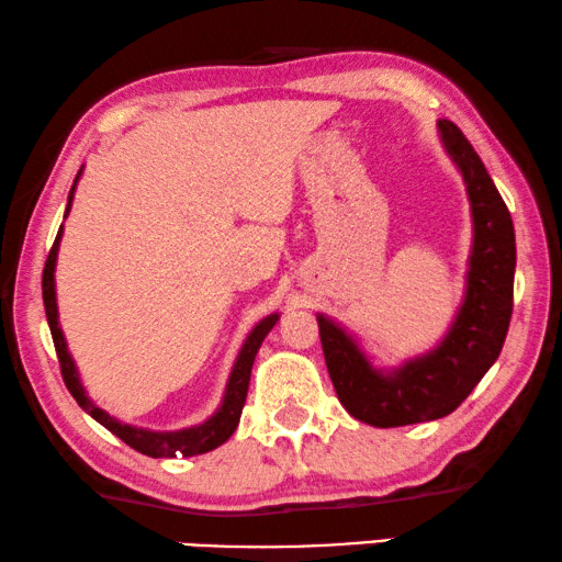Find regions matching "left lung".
I'll list each match as a JSON object with an SVG mask.
<instances>
[{
  "label": "left lung",
  "mask_w": 562,
  "mask_h": 562,
  "mask_svg": "<svg viewBox=\"0 0 562 562\" xmlns=\"http://www.w3.org/2000/svg\"><path fill=\"white\" fill-rule=\"evenodd\" d=\"M437 127L464 177L474 220L464 303L445 340L395 370H378L352 336L318 313L323 356L340 405L382 429L451 415L501 356L514 311L516 234L508 206L464 133L451 121Z\"/></svg>",
  "instance_id": "obj_1"
}]
</instances>
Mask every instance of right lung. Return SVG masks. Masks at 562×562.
I'll list each match as a JSON object with an SVG mask.
<instances>
[{
  "label": "right lung",
  "mask_w": 562,
  "mask_h": 562,
  "mask_svg": "<svg viewBox=\"0 0 562 562\" xmlns=\"http://www.w3.org/2000/svg\"><path fill=\"white\" fill-rule=\"evenodd\" d=\"M81 177V170H78L71 192H68V204H66V214L64 220L71 212V202H74V192H76V182ZM64 234V224L58 226L56 241L48 251V259L44 266V276H42V293H44V308H46V318H48V328H52V338H54V348L58 356V366H61V375L68 392H71L74 400L78 402V407H83L88 415H91L98 425H103L108 431H113L117 439H123L127 447H133L135 451H140L145 457L153 459H170V457H196V454H206V451L216 449L220 445H224L226 439L234 435L236 425H239L244 402H246V392H249V378H251V366L256 352H259L263 338L269 336V330L276 326L279 321V313H271L266 316L261 323H256L254 330L246 336L244 346L236 356V362L232 368L229 382H226L224 390V400L220 409L214 415L202 422V425L194 427H184L177 431H150L143 427H131L123 425L121 419H115L103 412L101 407H95L91 397L86 395V390L81 385V378H78L76 362L71 358V352L66 348V338L61 333V326H58V308H56V281H54V271H56V256H58V241H61Z\"/></svg>",
  "instance_id": "obj_1"
}]
</instances>
